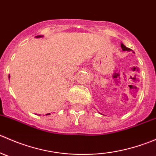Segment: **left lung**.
Instances as JSON below:
<instances>
[{"label":"left lung","mask_w":156,"mask_h":156,"mask_svg":"<svg viewBox=\"0 0 156 156\" xmlns=\"http://www.w3.org/2000/svg\"><path fill=\"white\" fill-rule=\"evenodd\" d=\"M121 47H122V50H123V51H125V50H127V51H130V48H127V47H125V45L123 44H122Z\"/></svg>","instance_id":"1"}]
</instances>
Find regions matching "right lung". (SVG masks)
<instances>
[{"mask_svg": "<svg viewBox=\"0 0 156 156\" xmlns=\"http://www.w3.org/2000/svg\"><path fill=\"white\" fill-rule=\"evenodd\" d=\"M36 37H41V36L38 35V36H36ZM9 78H10V76H9ZM47 115H50V113H49V114H47Z\"/></svg>", "mask_w": 156, "mask_h": 156, "instance_id": "add662e5", "label": "right lung"}]
</instances>
